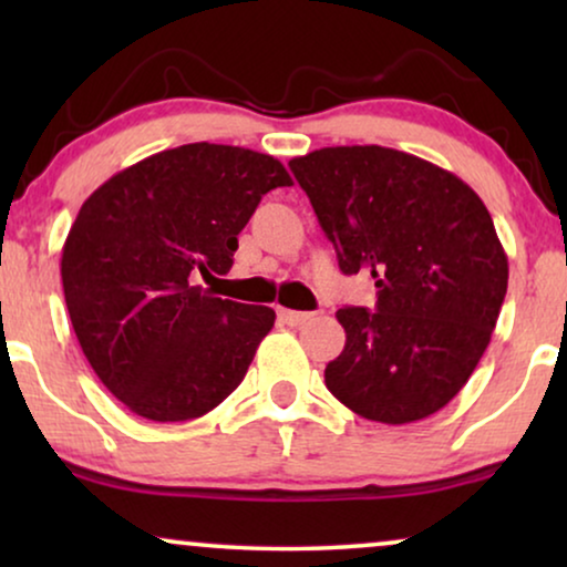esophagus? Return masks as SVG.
Wrapping results in <instances>:
<instances>
[{
    "mask_svg": "<svg viewBox=\"0 0 567 567\" xmlns=\"http://www.w3.org/2000/svg\"><path fill=\"white\" fill-rule=\"evenodd\" d=\"M309 312H297V309H278V320L281 322H286V324H291V328H297V324H305L307 320H309Z\"/></svg>",
    "mask_w": 567,
    "mask_h": 567,
    "instance_id": "obj_1",
    "label": "esophagus"
}]
</instances>
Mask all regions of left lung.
I'll list each match as a JSON object with an SVG mask.
<instances>
[{
  "label": "left lung",
  "mask_w": 567,
  "mask_h": 567,
  "mask_svg": "<svg viewBox=\"0 0 567 567\" xmlns=\"http://www.w3.org/2000/svg\"><path fill=\"white\" fill-rule=\"evenodd\" d=\"M346 276L377 307L338 309L346 348L324 384L367 421L402 425L456 398L491 343L508 289L493 219L460 177L386 146H324L289 162Z\"/></svg>",
  "instance_id": "1"
}]
</instances>
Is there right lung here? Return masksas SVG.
<instances>
[{
	"instance_id": "right-lung-1",
	"label": "right lung",
	"mask_w": 567,
	"mask_h": 567,
	"mask_svg": "<svg viewBox=\"0 0 567 567\" xmlns=\"http://www.w3.org/2000/svg\"><path fill=\"white\" fill-rule=\"evenodd\" d=\"M281 185L291 177L270 154L198 142L136 162L82 204L61 252L66 309L131 413L190 421L245 379L276 312L198 281L227 274L237 235Z\"/></svg>"
}]
</instances>
